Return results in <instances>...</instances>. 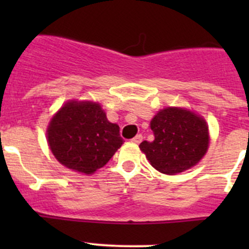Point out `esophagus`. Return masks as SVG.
Wrapping results in <instances>:
<instances>
[{
  "instance_id": "1",
  "label": "esophagus",
  "mask_w": 249,
  "mask_h": 249,
  "mask_svg": "<svg viewBox=\"0 0 249 249\" xmlns=\"http://www.w3.org/2000/svg\"><path fill=\"white\" fill-rule=\"evenodd\" d=\"M142 140H143V136L140 134V135H137V136H135L134 139H132L131 141H132V142H134V143H137V144H139V143L142 142Z\"/></svg>"
}]
</instances>
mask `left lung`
<instances>
[{
	"label": "left lung",
	"instance_id": "obj_1",
	"mask_svg": "<svg viewBox=\"0 0 249 249\" xmlns=\"http://www.w3.org/2000/svg\"><path fill=\"white\" fill-rule=\"evenodd\" d=\"M152 142L143 141L141 150L152 166L165 175H176L196 165L208 148L206 122L190 110L165 108L150 122Z\"/></svg>",
	"mask_w": 249,
	"mask_h": 249
}]
</instances>
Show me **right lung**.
<instances>
[{"mask_svg":"<svg viewBox=\"0 0 249 249\" xmlns=\"http://www.w3.org/2000/svg\"><path fill=\"white\" fill-rule=\"evenodd\" d=\"M48 143L64 166L94 173L122 147L119 126L107 120L99 104L72 101L61 107L48 126Z\"/></svg>","mask_w":249,"mask_h":249,"instance_id":"obj_1","label":"right lung"}]
</instances>
